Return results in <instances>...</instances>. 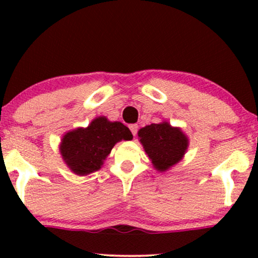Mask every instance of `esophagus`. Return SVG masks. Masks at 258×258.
Instances as JSON below:
<instances>
[{"instance_id":"34e87169","label":"esophagus","mask_w":258,"mask_h":258,"mask_svg":"<svg viewBox=\"0 0 258 258\" xmlns=\"http://www.w3.org/2000/svg\"><path fill=\"white\" fill-rule=\"evenodd\" d=\"M130 130H131L132 135L136 137V135H137V131H138V125H136V123H133V125H130Z\"/></svg>"}]
</instances>
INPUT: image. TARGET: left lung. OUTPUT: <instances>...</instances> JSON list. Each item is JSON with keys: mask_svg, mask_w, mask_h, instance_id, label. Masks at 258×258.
Segmentation results:
<instances>
[{"mask_svg": "<svg viewBox=\"0 0 258 258\" xmlns=\"http://www.w3.org/2000/svg\"><path fill=\"white\" fill-rule=\"evenodd\" d=\"M138 139L159 172H166L178 164L189 147V139L182 128L171 126L167 121L142 127Z\"/></svg>", "mask_w": 258, "mask_h": 258, "instance_id": "left-lung-1", "label": "left lung"}]
</instances>
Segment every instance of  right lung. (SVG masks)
<instances>
[{
	"instance_id": "1",
	"label": "right lung",
	"mask_w": 258,
	"mask_h": 258,
	"mask_svg": "<svg viewBox=\"0 0 258 258\" xmlns=\"http://www.w3.org/2000/svg\"><path fill=\"white\" fill-rule=\"evenodd\" d=\"M132 138L131 131L122 122L98 116L87 127H78L65 133L59 152L73 173L87 176L102 168L115 144Z\"/></svg>"
}]
</instances>
